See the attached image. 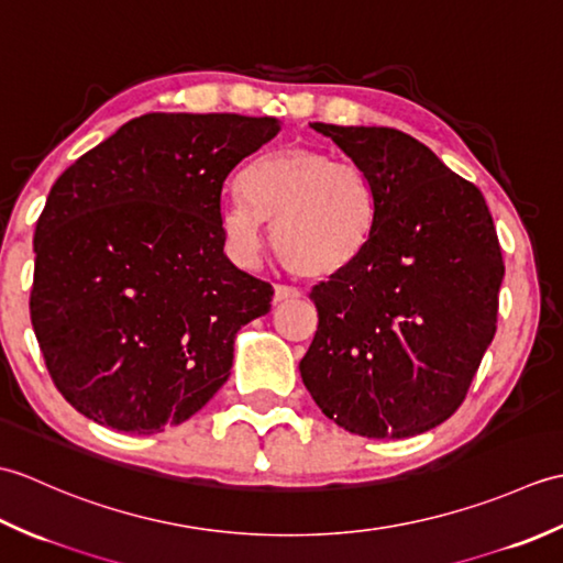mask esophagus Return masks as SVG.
<instances>
[{
    "instance_id": "34e87169",
    "label": "esophagus",
    "mask_w": 563,
    "mask_h": 563,
    "mask_svg": "<svg viewBox=\"0 0 563 563\" xmlns=\"http://www.w3.org/2000/svg\"><path fill=\"white\" fill-rule=\"evenodd\" d=\"M302 292L288 288V285H275V292H273V305H285V302H292V300H300Z\"/></svg>"
}]
</instances>
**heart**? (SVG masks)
Wrapping results in <instances>:
<instances>
[{"instance_id":"1","label":"heart","mask_w":563,"mask_h":563,"mask_svg":"<svg viewBox=\"0 0 563 563\" xmlns=\"http://www.w3.org/2000/svg\"><path fill=\"white\" fill-rule=\"evenodd\" d=\"M242 198L220 208V230L242 261H256L263 224L283 266L305 280H331L357 266L373 244L379 198L363 166L314 147L261 154L239 178Z\"/></svg>"}]
</instances>
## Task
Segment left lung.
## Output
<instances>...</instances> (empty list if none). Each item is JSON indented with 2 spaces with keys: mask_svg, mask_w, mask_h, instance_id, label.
Wrapping results in <instances>:
<instances>
[{
  "mask_svg": "<svg viewBox=\"0 0 563 563\" xmlns=\"http://www.w3.org/2000/svg\"><path fill=\"white\" fill-rule=\"evenodd\" d=\"M373 176L379 218L367 254L312 290L305 387L363 438H411L460 409L494 341L504 280L482 190L394 128L312 123Z\"/></svg>",
  "mask_w": 563,
  "mask_h": 563,
  "instance_id": "8db88e82",
  "label": "left lung"
}]
</instances>
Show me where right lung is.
I'll use <instances>...</instances> for the list:
<instances>
[{
  "instance_id": "right-lung-1",
  "label": "right lung",
  "mask_w": 563,
  "mask_h": 563,
  "mask_svg": "<svg viewBox=\"0 0 563 563\" xmlns=\"http://www.w3.org/2000/svg\"><path fill=\"white\" fill-rule=\"evenodd\" d=\"M275 118L147 113L63 172L35 224L31 324L59 394L150 435L230 377L236 331L273 288L224 254L222 188Z\"/></svg>"
}]
</instances>
